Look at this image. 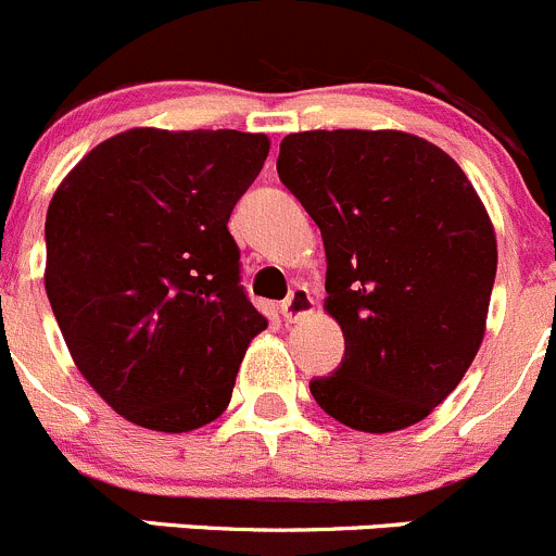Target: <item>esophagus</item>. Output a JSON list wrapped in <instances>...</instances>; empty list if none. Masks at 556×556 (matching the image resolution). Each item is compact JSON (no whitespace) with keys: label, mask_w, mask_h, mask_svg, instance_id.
<instances>
[{"label":"esophagus","mask_w":556,"mask_h":556,"mask_svg":"<svg viewBox=\"0 0 556 556\" xmlns=\"http://www.w3.org/2000/svg\"><path fill=\"white\" fill-rule=\"evenodd\" d=\"M313 313V296L305 286H296L283 302H280V316L286 324H296L302 318H307Z\"/></svg>","instance_id":"esophagus-1"}]
</instances>
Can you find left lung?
Wrapping results in <instances>:
<instances>
[{
	"mask_svg": "<svg viewBox=\"0 0 556 556\" xmlns=\"http://www.w3.org/2000/svg\"><path fill=\"white\" fill-rule=\"evenodd\" d=\"M278 175L321 229L324 311L345 338L313 400L376 435L427 419L486 332L497 238L478 191L446 151L397 129L286 135Z\"/></svg>",
	"mask_w": 556,
	"mask_h": 556,
	"instance_id": "obj_1",
	"label": "left lung"
}]
</instances>
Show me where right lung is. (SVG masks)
Wrapping results in <instances>:
<instances>
[{
    "label": "right lung",
    "instance_id": "right-lung-1",
    "mask_svg": "<svg viewBox=\"0 0 556 556\" xmlns=\"http://www.w3.org/2000/svg\"><path fill=\"white\" fill-rule=\"evenodd\" d=\"M270 137L137 126L91 148L46 216V291L80 376L126 421L211 425L267 327L227 222Z\"/></svg>",
    "mask_w": 556,
    "mask_h": 556
}]
</instances>
